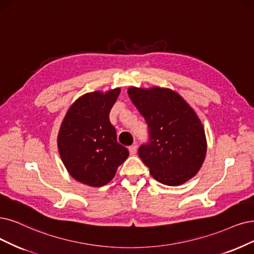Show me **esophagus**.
Listing matches in <instances>:
<instances>
[{
  "instance_id": "esophagus-1",
  "label": "esophagus",
  "mask_w": 254,
  "mask_h": 254,
  "mask_svg": "<svg viewBox=\"0 0 254 254\" xmlns=\"http://www.w3.org/2000/svg\"><path fill=\"white\" fill-rule=\"evenodd\" d=\"M128 152H129V154L130 155H135L136 153H137V145L136 144H134V145H130V146H128Z\"/></svg>"
}]
</instances>
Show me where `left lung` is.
I'll return each mask as SVG.
<instances>
[{"mask_svg":"<svg viewBox=\"0 0 254 254\" xmlns=\"http://www.w3.org/2000/svg\"><path fill=\"white\" fill-rule=\"evenodd\" d=\"M128 96L148 127V141L138 155L155 179L177 186L189 181L201 168L206 156V137L194 111L172 90H127Z\"/></svg>","mask_w":254,"mask_h":254,"instance_id":"obj_1","label":"left lung"}]
</instances>
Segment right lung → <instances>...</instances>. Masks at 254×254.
Returning a JSON list of instances; mask_svg holds the SVG:
<instances>
[{
	"label": "right lung",
	"mask_w": 254,
	"mask_h": 254,
	"mask_svg": "<svg viewBox=\"0 0 254 254\" xmlns=\"http://www.w3.org/2000/svg\"><path fill=\"white\" fill-rule=\"evenodd\" d=\"M120 93L92 92L75 101L60 128L58 145L69 174L83 184L99 187L114 178L118 166L128 157L117 142L109 114Z\"/></svg>",
	"instance_id": "1"
}]
</instances>
